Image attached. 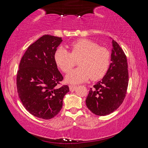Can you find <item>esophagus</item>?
Listing matches in <instances>:
<instances>
[{"mask_svg": "<svg viewBox=\"0 0 148 148\" xmlns=\"http://www.w3.org/2000/svg\"><path fill=\"white\" fill-rule=\"evenodd\" d=\"M76 87V86H74V85H70L69 88L71 90H74Z\"/></svg>", "mask_w": 148, "mask_h": 148, "instance_id": "34e87169", "label": "esophagus"}]
</instances>
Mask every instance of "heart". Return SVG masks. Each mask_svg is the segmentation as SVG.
<instances>
[{"label":"heart","mask_w":148,"mask_h":148,"mask_svg":"<svg viewBox=\"0 0 148 148\" xmlns=\"http://www.w3.org/2000/svg\"><path fill=\"white\" fill-rule=\"evenodd\" d=\"M70 52L59 47L54 55V59L59 68L68 72L74 66V60L79 59V67L72 70L66 76V81L77 84L87 81L90 77L97 80L104 76L108 69L110 54L108 50L98 46L90 40L80 39L68 46Z\"/></svg>","instance_id":"obj_1"}]
</instances>
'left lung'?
Here are the masks:
<instances>
[{"instance_id":"obj_1","label":"left lung","mask_w":148,"mask_h":148,"mask_svg":"<svg viewBox=\"0 0 148 148\" xmlns=\"http://www.w3.org/2000/svg\"><path fill=\"white\" fill-rule=\"evenodd\" d=\"M112 39V62L102 80L91 88L86 103L88 109L97 116H106L122 104L129 83L127 57L119 45Z\"/></svg>"}]
</instances>
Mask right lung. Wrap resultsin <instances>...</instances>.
<instances>
[{
  "label": "right lung",
  "mask_w": 148,
  "mask_h": 148,
  "mask_svg": "<svg viewBox=\"0 0 148 148\" xmlns=\"http://www.w3.org/2000/svg\"><path fill=\"white\" fill-rule=\"evenodd\" d=\"M62 38L45 34L29 46L19 63L17 74L19 97L34 116L49 119L58 114L68 86L57 87L62 79L54 59Z\"/></svg>",
  "instance_id": "1"
}]
</instances>
